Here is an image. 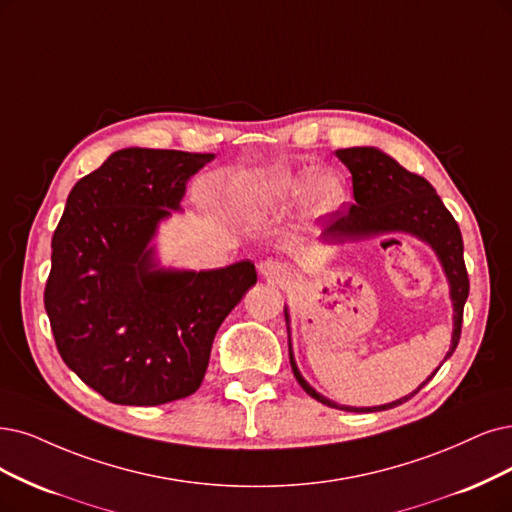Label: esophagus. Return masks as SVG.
Listing matches in <instances>:
<instances>
[{"label":"esophagus","instance_id":"esophagus-1","mask_svg":"<svg viewBox=\"0 0 512 512\" xmlns=\"http://www.w3.org/2000/svg\"><path fill=\"white\" fill-rule=\"evenodd\" d=\"M259 272H261L263 276H266V278H272V280H282V278H287V276L291 274L287 263L276 261V259L261 261V263H259Z\"/></svg>","mask_w":512,"mask_h":512}]
</instances>
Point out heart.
<instances>
[{
	"instance_id": "heart-1",
	"label": "heart",
	"mask_w": 512,
	"mask_h": 512,
	"mask_svg": "<svg viewBox=\"0 0 512 512\" xmlns=\"http://www.w3.org/2000/svg\"><path fill=\"white\" fill-rule=\"evenodd\" d=\"M306 192L312 208L318 213H329L344 200V187L339 179L331 175H318L312 181L297 179L285 170L236 181L232 187V198L236 204L251 208V211H270V208L297 200V196Z\"/></svg>"
}]
</instances>
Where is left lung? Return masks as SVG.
I'll return each instance as SVG.
<instances>
[{"label": "left lung", "instance_id": "8db88e82", "mask_svg": "<svg viewBox=\"0 0 512 512\" xmlns=\"http://www.w3.org/2000/svg\"><path fill=\"white\" fill-rule=\"evenodd\" d=\"M337 158L342 160L352 173V189H354V204L350 211H335L325 221V240L331 242H344L348 238H365L375 234L386 232H409L418 238L426 240L434 251H437L443 270L447 274L449 287H451V301H453V337L451 348L445 356L453 354L458 348L460 335H462V318H464V304L468 297V272L464 263V242L460 227L453 219V215L447 211L439 194L434 192V187L422 177L415 175L411 170L403 168L399 162L386 156L384 151L375 147H350V149H337ZM287 316V331H289V314ZM289 361L295 380L304 388L312 399L320 401L323 405L344 409V411H384L399 407L407 403L413 394H418L434 377V371L428 380L415 390L413 394L405 396L388 405L380 407H342L327 401L325 396H320L310 384L301 377L289 339Z\"/></svg>", "mask_w": 512, "mask_h": 512}]
</instances>
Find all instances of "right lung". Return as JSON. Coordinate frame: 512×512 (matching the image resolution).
<instances>
[{"label": "right lung", "mask_w": 512, "mask_h": 512, "mask_svg": "<svg viewBox=\"0 0 512 512\" xmlns=\"http://www.w3.org/2000/svg\"><path fill=\"white\" fill-rule=\"evenodd\" d=\"M213 158L120 149L67 198L44 306L65 365L109 403L154 407L194 394L219 325L257 282L249 259L208 272L151 270L158 221Z\"/></svg>", "instance_id": "1"}]
</instances>
